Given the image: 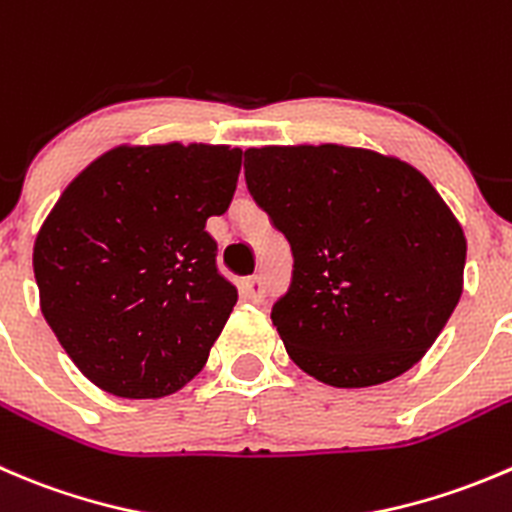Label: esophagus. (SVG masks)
<instances>
[{
    "instance_id": "34e87169",
    "label": "esophagus",
    "mask_w": 512,
    "mask_h": 512,
    "mask_svg": "<svg viewBox=\"0 0 512 512\" xmlns=\"http://www.w3.org/2000/svg\"><path fill=\"white\" fill-rule=\"evenodd\" d=\"M240 295L242 300L255 302V305L265 300V282H262V277L252 275V277H245V280H240Z\"/></svg>"
}]
</instances>
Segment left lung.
<instances>
[{
  "mask_svg": "<svg viewBox=\"0 0 512 512\" xmlns=\"http://www.w3.org/2000/svg\"><path fill=\"white\" fill-rule=\"evenodd\" d=\"M252 200L287 237L272 325L300 370L370 388L428 352L463 295V227L408 162L342 145L252 147Z\"/></svg>",
  "mask_w": 512,
  "mask_h": 512,
  "instance_id": "1",
  "label": "left lung"
}]
</instances>
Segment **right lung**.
<instances>
[{
	"label": "right lung",
	"instance_id": "add662e5",
	"mask_svg": "<svg viewBox=\"0 0 512 512\" xmlns=\"http://www.w3.org/2000/svg\"><path fill=\"white\" fill-rule=\"evenodd\" d=\"M242 150L114 147L79 172L34 242L42 315L74 365L117 398L177 393L237 302L205 230L225 215Z\"/></svg>",
	"mask_w": 512,
	"mask_h": 512
}]
</instances>
